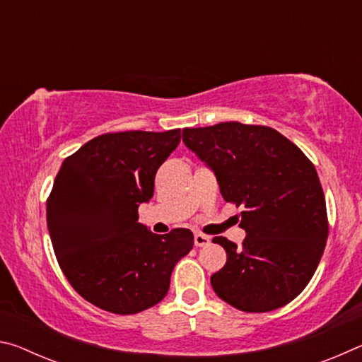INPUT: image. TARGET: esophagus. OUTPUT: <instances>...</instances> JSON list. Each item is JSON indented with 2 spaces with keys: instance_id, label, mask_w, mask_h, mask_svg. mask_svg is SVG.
<instances>
[{
  "instance_id": "34e87169",
  "label": "esophagus",
  "mask_w": 362,
  "mask_h": 362,
  "mask_svg": "<svg viewBox=\"0 0 362 362\" xmlns=\"http://www.w3.org/2000/svg\"><path fill=\"white\" fill-rule=\"evenodd\" d=\"M194 244L198 247H204L207 244H211V238L206 235H201V233H196L194 235Z\"/></svg>"
}]
</instances>
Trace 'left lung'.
I'll list each match as a JSON object with an SVG mask.
<instances>
[{
    "mask_svg": "<svg viewBox=\"0 0 362 362\" xmlns=\"http://www.w3.org/2000/svg\"><path fill=\"white\" fill-rule=\"evenodd\" d=\"M183 144L217 177L226 203L243 206L238 247L214 238L226 263L212 289L235 308L265 313L292 302L313 278L327 241V212L313 163L268 126L185 127Z\"/></svg>",
    "mask_w": 362,
    "mask_h": 362,
    "instance_id": "left-lung-1",
    "label": "left lung"
}]
</instances>
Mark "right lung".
<instances>
[{
  "mask_svg": "<svg viewBox=\"0 0 362 362\" xmlns=\"http://www.w3.org/2000/svg\"><path fill=\"white\" fill-rule=\"evenodd\" d=\"M180 142V129L103 134L65 158L47 198L52 247L79 296L116 315L140 313L166 297L193 233L155 235L139 223L155 175Z\"/></svg>",
  "mask_w": 362,
  "mask_h": 362,
  "instance_id": "right-lung-1",
  "label": "right lung"
}]
</instances>
